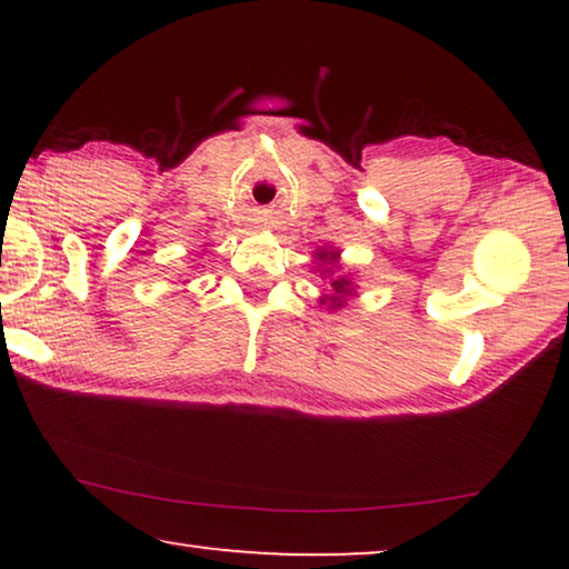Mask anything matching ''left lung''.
I'll return each instance as SVG.
<instances>
[{
	"mask_svg": "<svg viewBox=\"0 0 569 569\" xmlns=\"http://www.w3.org/2000/svg\"><path fill=\"white\" fill-rule=\"evenodd\" d=\"M313 271L321 274V279H329V292L321 295L318 302L326 306L329 310H339L347 306V300L357 295V284L349 274H341V251L333 246L318 248L313 253Z\"/></svg>",
	"mask_w": 569,
	"mask_h": 569,
	"instance_id": "8db88e82",
	"label": "left lung"
}]
</instances>
